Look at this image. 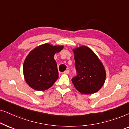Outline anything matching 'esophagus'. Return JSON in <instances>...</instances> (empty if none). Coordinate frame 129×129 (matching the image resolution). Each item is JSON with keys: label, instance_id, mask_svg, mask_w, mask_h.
Segmentation results:
<instances>
[{"label": "esophagus", "instance_id": "obj_1", "mask_svg": "<svg viewBox=\"0 0 129 129\" xmlns=\"http://www.w3.org/2000/svg\"><path fill=\"white\" fill-rule=\"evenodd\" d=\"M63 73H64V74H69V73H70V71L69 70H66V71H65L64 72H63Z\"/></svg>", "mask_w": 129, "mask_h": 129}]
</instances>
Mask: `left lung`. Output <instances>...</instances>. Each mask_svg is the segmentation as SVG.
<instances>
[{"label": "left lung", "mask_w": 129, "mask_h": 129, "mask_svg": "<svg viewBox=\"0 0 129 129\" xmlns=\"http://www.w3.org/2000/svg\"><path fill=\"white\" fill-rule=\"evenodd\" d=\"M74 54L77 75L71 81L75 88L84 94L97 92L106 80L102 62L93 51L85 46L74 49Z\"/></svg>", "instance_id": "left-lung-1"}]
</instances>
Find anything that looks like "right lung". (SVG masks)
Returning a JSON list of instances; mask_svg holds the SVG:
<instances>
[{
    "instance_id": "add662e5",
    "label": "right lung",
    "mask_w": 129,
    "mask_h": 129,
    "mask_svg": "<svg viewBox=\"0 0 129 129\" xmlns=\"http://www.w3.org/2000/svg\"><path fill=\"white\" fill-rule=\"evenodd\" d=\"M63 48L45 44L35 48L27 56L23 63V74L26 82L32 88L46 90L57 80L58 71L54 55Z\"/></svg>"
}]
</instances>
